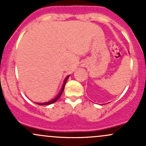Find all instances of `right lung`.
Returning a JSON list of instances; mask_svg holds the SVG:
<instances>
[{"label": "right lung", "mask_w": 146, "mask_h": 146, "mask_svg": "<svg viewBox=\"0 0 146 146\" xmlns=\"http://www.w3.org/2000/svg\"><path fill=\"white\" fill-rule=\"evenodd\" d=\"M69 76H68L66 78L65 80H64V84H63L62 88H61V92H59V94H58L57 96H56V97H55L54 99H53V100H52V101H48V102H46V103H37V104H38V105H40V106H42V105H49V104H53V103L56 102V101H57L58 99H59V98H60L61 95L62 94L63 92H64V87H65V85H66V81H67V80H68V78Z\"/></svg>", "instance_id": "1"}]
</instances>
